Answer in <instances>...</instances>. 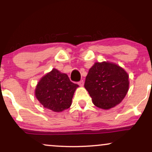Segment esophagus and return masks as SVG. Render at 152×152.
<instances>
[{
	"label": "esophagus",
	"instance_id": "obj_1",
	"mask_svg": "<svg viewBox=\"0 0 152 152\" xmlns=\"http://www.w3.org/2000/svg\"><path fill=\"white\" fill-rule=\"evenodd\" d=\"M78 84L80 86H83V84H84V82H83V80H81V81L78 82Z\"/></svg>",
	"mask_w": 152,
	"mask_h": 152
}]
</instances>
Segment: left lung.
<instances>
[{"label":"left lung","instance_id":"8db88e82","mask_svg":"<svg viewBox=\"0 0 152 152\" xmlns=\"http://www.w3.org/2000/svg\"><path fill=\"white\" fill-rule=\"evenodd\" d=\"M129 76L109 62L95 63L88 71L84 87L97 107L109 109L121 102L129 89Z\"/></svg>","mask_w":152,"mask_h":152}]
</instances>
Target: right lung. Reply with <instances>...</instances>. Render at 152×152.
<instances>
[{"instance_id": "add662e5", "label": "right lung", "mask_w": 152, "mask_h": 152, "mask_svg": "<svg viewBox=\"0 0 152 152\" xmlns=\"http://www.w3.org/2000/svg\"><path fill=\"white\" fill-rule=\"evenodd\" d=\"M78 84L70 81L66 74L53 69L40 80L36 88V96L46 109L60 112L69 109Z\"/></svg>"}]
</instances>
